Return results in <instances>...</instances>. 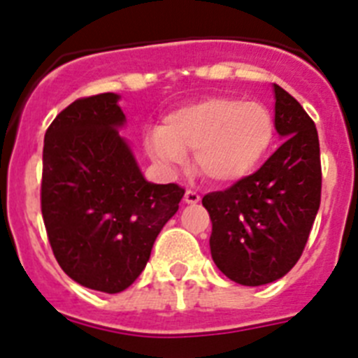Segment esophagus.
<instances>
[{"instance_id":"1","label":"esophagus","mask_w":358,"mask_h":358,"mask_svg":"<svg viewBox=\"0 0 358 358\" xmlns=\"http://www.w3.org/2000/svg\"><path fill=\"white\" fill-rule=\"evenodd\" d=\"M183 199H185V203H189V205H194V203H198L199 199H201V196H199L196 191H191V189H187L185 196H183Z\"/></svg>"}]
</instances>
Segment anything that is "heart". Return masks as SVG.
<instances>
[{
	"label": "heart",
	"instance_id": "1",
	"mask_svg": "<svg viewBox=\"0 0 358 358\" xmlns=\"http://www.w3.org/2000/svg\"><path fill=\"white\" fill-rule=\"evenodd\" d=\"M275 137L269 108L255 99L212 96L166 115L146 135L150 157L171 171L194 151V167L215 183L250 175L266 157Z\"/></svg>",
	"mask_w": 358,
	"mask_h": 358
}]
</instances>
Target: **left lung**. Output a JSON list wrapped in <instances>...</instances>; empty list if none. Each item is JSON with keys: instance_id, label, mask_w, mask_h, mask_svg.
Returning <instances> with one entry per match:
<instances>
[{"instance_id": "left-lung-1", "label": "left lung", "mask_w": 358, "mask_h": 358, "mask_svg": "<svg viewBox=\"0 0 358 358\" xmlns=\"http://www.w3.org/2000/svg\"><path fill=\"white\" fill-rule=\"evenodd\" d=\"M275 127L283 144L253 175L203 196L212 221L210 253L241 285H264L291 271L321 203V155L314 121L275 83Z\"/></svg>"}]
</instances>
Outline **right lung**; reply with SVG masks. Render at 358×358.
<instances>
[{"mask_svg":"<svg viewBox=\"0 0 358 358\" xmlns=\"http://www.w3.org/2000/svg\"><path fill=\"white\" fill-rule=\"evenodd\" d=\"M114 92L80 98L44 135L41 210L53 255L69 278L121 292L150 260L185 189L144 180L119 137L124 114Z\"/></svg>","mask_w":358,"mask_h":358,"instance_id":"obj_1","label":"right lung"}]
</instances>
